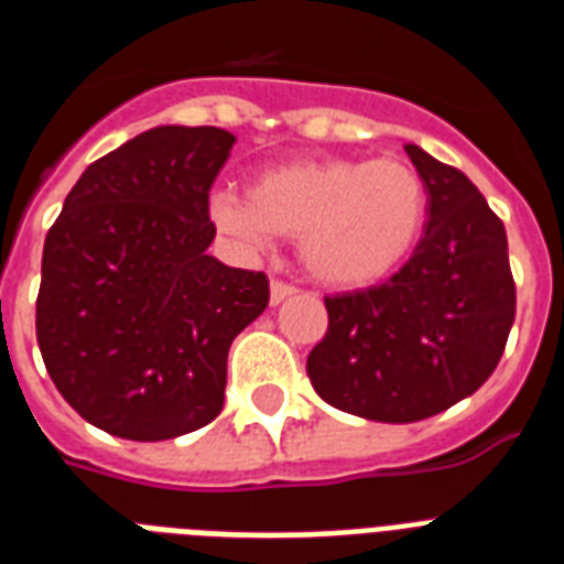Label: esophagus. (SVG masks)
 <instances>
[{
  "mask_svg": "<svg viewBox=\"0 0 564 564\" xmlns=\"http://www.w3.org/2000/svg\"><path fill=\"white\" fill-rule=\"evenodd\" d=\"M295 286L292 283H283V281H272V286H269V301L272 304H281V301H286L290 295H295Z\"/></svg>",
  "mask_w": 564,
  "mask_h": 564,
  "instance_id": "34e87169",
  "label": "esophagus"
}]
</instances>
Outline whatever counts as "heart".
<instances>
[{
  "instance_id": "obj_1",
  "label": "heart",
  "mask_w": 564,
  "mask_h": 564,
  "mask_svg": "<svg viewBox=\"0 0 564 564\" xmlns=\"http://www.w3.org/2000/svg\"><path fill=\"white\" fill-rule=\"evenodd\" d=\"M207 210L221 234L254 251L301 237V263L316 281L357 290L410 257L427 187L398 158H310L260 172L248 195L216 189Z\"/></svg>"
}]
</instances>
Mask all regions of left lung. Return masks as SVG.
Returning a JSON list of instances; mask_svg holds the SVG:
<instances>
[{
	"label": "left lung",
	"instance_id": "left-lung-1",
	"mask_svg": "<svg viewBox=\"0 0 564 564\" xmlns=\"http://www.w3.org/2000/svg\"><path fill=\"white\" fill-rule=\"evenodd\" d=\"M403 152L427 187L424 237L389 281L327 295V334L307 357L322 401L386 424L477 392L516 322L503 221L463 172L419 145Z\"/></svg>",
	"mask_w": 564,
	"mask_h": 564
}]
</instances>
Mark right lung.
<instances>
[{"label": "right lung", "instance_id": "add662e5", "mask_svg": "<svg viewBox=\"0 0 564 564\" xmlns=\"http://www.w3.org/2000/svg\"><path fill=\"white\" fill-rule=\"evenodd\" d=\"M237 137L161 126L90 163L48 228L37 345L93 427L163 442L210 424L228 348L269 304V278L207 254L210 187Z\"/></svg>", "mask_w": 564, "mask_h": 564}]
</instances>
